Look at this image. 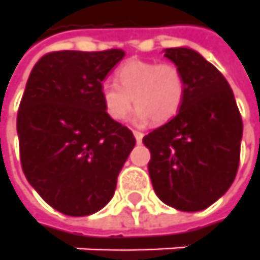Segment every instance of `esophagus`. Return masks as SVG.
<instances>
[{"label":"esophagus","instance_id":"obj_1","mask_svg":"<svg viewBox=\"0 0 260 260\" xmlns=\"http://www.w3.org/2000/svg\"><path fill=\"white\" fill-rule=\"evenodd\" d=\"M133 134H134V137H136V142L140 144V143H142V140H143V133H142V132H139V130H133Z\"/></svg>","mask_w":260,"mask_h":260}]
</instances>
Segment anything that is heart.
<instances>
[{
    "label": "heart",
    "mask_w": 260,
    "mask_h": 260,
    "mask_svg": "<svg viewBox=\"0 0 260 260\" xmlns=\"http://www.w3.org/2000/svg\"><path fill=\"white\" fill-rule=\"evenodd\" d=\"M184 94L186 80L176 64L139 58L126 61L116 71V81L100 85L104 111L114 121L126 120L134 102L137 121L165 123L179 113Z\"/></svg>",
    "instance_id": "heart-1"
}]
</instances>
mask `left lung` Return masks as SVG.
Here are the masks:
<instances>
[{"instance_id": "obj_1", "label": "left lung", "mask_w": 260, "mask_h": 260, "mask_svg": "<svg viewBox=\"0 0 260 260\" xmlns=\"http://www.w3.org/2000/svg\"><path fill=\"white\" fill-rule=\"evenodd\" d=\"M165 55L183 71L186 94L175 117L143 137L149 175L163 203L198 212L235 180L243 124L231 85L213 64L190 48H167Z\"/></svg>"}]
</instances>
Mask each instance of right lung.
Masks as SVG:
<instances>
[{"instance_id":"add662e5","label":"right lung","mask_w":260,"mask_h":260,"mask_svg":"<svg viewBox=\"0 0 260 260\" xmlns=\"http://www.w3.org/2000/svg\"><path fill=\"white\" fill-rule=\"evenodd\" d=\"M124 55L120 48L53 51L29 74L17 116L21 166L37 193L64 215L106 206L136 144L100 99L103 80Z\"/></svg>"}]
</instances>
